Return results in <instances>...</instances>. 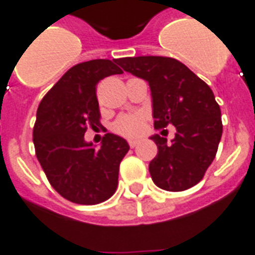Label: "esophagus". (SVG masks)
<instances>
[{"mask_svg": "<svg viewBox=\"0 0 255 255\" xmlns=\"http://www.w3.org/2000/svg\"><path fill=\"white\" fill-rule=\"evenodd\" d=\"M128 143H129V146H131V147H135V146L139 143V140H138V139H129V140H128Z\"/></svg>", "mask_w": 255, "mask_h": 255, "instance_id": "1", "label": "esophagus"}]
</instances>
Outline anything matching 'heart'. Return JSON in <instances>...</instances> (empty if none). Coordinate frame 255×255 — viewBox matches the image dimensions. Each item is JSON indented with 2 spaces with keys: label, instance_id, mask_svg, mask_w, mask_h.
Here are the masks:
<instances>
[{
  "label": "heart",
  "instance_id": "1",
  "mask_svg": "<svg viewBox=\"0 0 255 255\" xmlns=\"http://www.w3.org/2000/svg\"><path fill=\"white\" fill-rule=\"evenodd\" d=\"M143 120L139 115H123L113 124V131L123 136H135L142 131Z\"/></svg>",
  "mask_w": 255,
  "mask_h": 255
}]
</instances>
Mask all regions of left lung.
<instances>
[{"label": "left lung", "mask_w": 255, "mask_h": 255, "mask_svg": "<svg viewBox=\"0 0 255 255\" xmlns=\"http://www.w3.org/2000/svg\"><path fill=\"white\" fill-rule=\"evenodd\" d=\"M124 72L147 81L154 127L172 124L171 143L154 133L157 156L149 163L160 189L181 192L202 181L213 163L222 135L221 109L211 88L179 60L164 56L123 58Z\"/></svg>", "instance_id": "obj_1"}]
</instances>
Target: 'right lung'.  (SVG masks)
<instances>
[{"instance_id":"1","label":"right lung","mask_w":255,"mask_h":255,"mask_svg":"<svg viewBox=\"0 0 255 255\" xmlns=\"http://www.w3.org/2000/svg\"><path fill=\"white\" fill-rule=\"evenodd\" d=\"M117 60L94 59L69 69L42 98L33 129L35 156L52 188L77 204H98L113 195L128 142L108 132L101 146L84 139L99 126L97 84L122 74Z\"/></svg>"}]
</instances>
